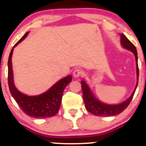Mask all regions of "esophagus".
<instances>
[{"label":"esophagus","instance_id":"1","mask_svg":"<svg viewBox=\"0 0 146 146\" xmlns=\"http://www.w3.org/2000/svg\"><path fill=\"white\" fill-rule=\"evenodd\" d=\"M83 73V71L80 68H76L74 71L73 72V76H74V78H79L80 76H81Z\"/></svg>","mask_w":146,"mask_h":146}]
</instances>
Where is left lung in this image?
<instances>
[{"label":"left lung","instance_id":"8db88e82","mask_svg":"<svg viewBox=\"0 0 146 146\" xmlns=\"http://www.w3.org/2000/svg\"><path fill=\"white\" fill-rule=\"evenodd\" d=\"M121 44L124 48L130 50L134 54L135 57H136V70H137V76H138V81L136 85L134 91L133 92L132 95H131L129 99L126 100L123 102L119 104H115V105H110V104H106L104 103L101 102L98 100L94 97L92 95V92L90 90L89 87L88 86L84 80L81 81V87L82 90V98H83L84 102H85V106L86 110L89 112L95 114L96 116H100V117H111V116L118 115L121 112L123 111L126 107L130 104L131 101L133 99V97L134 95L135 91L138 85V74H139V70H138V56H137L136 48L129 39H127L126 36L123 34L121 35Z\"/></svg>","mask_w":146,"mask_h":146}]
</instances>
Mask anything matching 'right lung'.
Here are the masks:
<instances>
[{"instance_id":"right-lung-1","label":"right lung","mask_w":146,"mask_h":146,"mask_svg":"<svg viewBox=\"0 0 146 146\" xmlns=\"http://www.w3.org/2000/svg\"><path fill=\"white\" fill-rule=\"evenodd\" d=\"M29 32H26L24 36L14 46H16L27 36ZM13 47V48H14ZM13 48L10 51L8 58V86L12 96L17 103L19 107L25 114L35 118H48L58 113L61 106V99L64 89L69 82H71L72 76L65 77L57 82L47 92L37 96H27L19 92L13 82V68H12V55Z\"/></svg>"}]
</instances>
